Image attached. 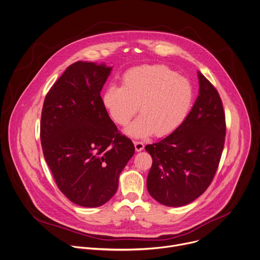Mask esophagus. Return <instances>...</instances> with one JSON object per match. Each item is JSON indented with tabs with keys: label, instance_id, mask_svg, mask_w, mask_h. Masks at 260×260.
<instances>
[{
	"label": "esophagus",
	"instance_id": "34e87169",
	"mask_svg": "<svg viewBox=\"0 0 260 260\" xmlns=\"http://www.w3.org/2000/svg\"><path fill=\"white\" fill-rule=\"evenodd\" d=\"M134 145H135V150L138 152L144 149V143L141 141H134Z\"/></svg>",
	"mask_w": 260,
	"mask_h": 260
}]
</instances>
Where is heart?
<instances>
[{"label":"heart","instance_id":"b5f03b06","mask_svg":"<svg viewBox=\"0 0 260 260\" xmlns=\"http://www.w3.org/2000/svg\"><path fill=\"white\" fill-rule=\"evenodd\" d=\"M193 103V87L166 66H144L129 71L123 87L111 85L103 94V104L112 120L125 126L137 113L126 132L144 138L155 133L165 137L178 129Z\"/></svg>","mask_w":260,"mask_h":260}]
</instances>
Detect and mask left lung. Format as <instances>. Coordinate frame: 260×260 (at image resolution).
Instances as JSON below:
<instances>
[{
	"label": "left lung",
	"instance_id": "1",
	"mask_svg": "<svg viewBox=\"0 0 260 260\" xmlns=\"http://www.w3.org/2000/svg\"><path fill=\"white\" fill-rule=\"evenodd\" d=\"M199 95L182 125L159 142L145 146L152 157L147 176L150 196L180 207L211 184L225 143L226 121L218 90L200 72Z\"/></svg>",
	"mask_w": 260,
	"mask_h": 260
}]
</instances>
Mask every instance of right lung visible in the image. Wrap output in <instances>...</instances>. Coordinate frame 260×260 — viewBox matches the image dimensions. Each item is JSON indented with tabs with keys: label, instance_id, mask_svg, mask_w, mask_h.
<instances>
[{
	"label": "right lung",
	"instance_id": "1",
	"mask_svg": "<svg viewBox=\"0 0 260 260\" xmlns=\"http://www.w3.org/2000/svg\"><path fill=\"white\" fill-rule=\"evenodd\" d=\"M112 68L77 61L47 92L40 122L44 158L60 191L87 208L106 204L133 156V142L111 120L101 96Z\"/></svg>",
	"mask_w": 260,
	"mask_h": 260
}]
</instances>
